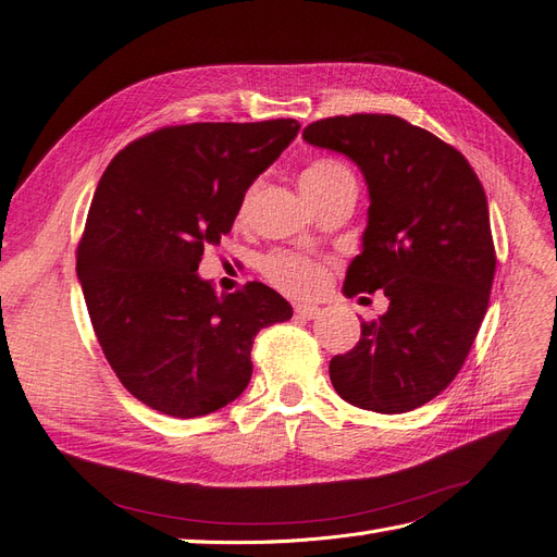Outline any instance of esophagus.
<instances>
[{
	"instance_id": "esophagus-1",
	"label": "esophagus",
	"mask_w": 557,
	"mask_h": 557,
	"mask_svg": "<svg viewBox=\"0 0 557 557\" xmlns=\"http://www.w3.org/2000/svg\"><path fill=\"white\" fill-rule=\"evenodd\" d=\"M295 313L301 320H311V318H315L320 313V309L315 305H295Z\"/></svg>"
}]
</instances>
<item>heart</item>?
<instances>
[{
    "instance_id": "b5f03b06",
    "label": "heart",
    "mask_w": 557,
    "mask_h": 557,
    "mask_svg": "<svg viewBox=\"0 0 557 557\" xmlns=\"http://www.w3.org/2000/svg\"><path fill=\"white\" fill-rule=\"evenodd\" d=\"M342 178H352L350 172L344 164L332 162V160H318L309 164L305 172L299 176V188L301 190H315V188H325V185L342 181ZM248 201V199H246ZM246 201L242 211L246 209ZM262 272L264 276L272 281L276 288L288 295L297 297H307L318 293L325 283V269L320 262L305 258V256H295V252H274L262 262Z\"/></svg>"
}]
</instances>
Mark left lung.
Here are the masks:
<instances>
[{
  "label": "left lung",
  "instance_id": "left-lung-1",
  "mask_svg": "<svg viewBox=\"0 0 557 557\" xmlns=\"http://www.w3.org/2000/svg\"><path fill=\"white\" fill-rule=\"evenodd\" d=\"M307 144L358 164L369 193L360 256L344 295L383 290L391 307L334 356L330 379L352 407L407 413L458 376L491 299L487 199L460 150L397 115L325 117Z\"/></svg>",
  "mask_w": 557,
  "mask_h": 557
}]
</instances>
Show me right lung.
<instances>
[{
  "label": "right lung",
  "instance_id": "add662e5",
  "mask_svg": "<svg viewBox=\"0 0 557 557\" xmlns=\"http://www.w3.org/2000/svg\"><path fill=\"white\" fill-rule=\"evenodd\" d=\"M297 132L293 117L164 127L107 166L76 274L111 369L146 407L174 418L223 409L250 381L256 334L293 318L269 285L218 295L197 269Z\"/></svg>",
  "mask_w": 557,
  "mask_h": 557
}]
</instances>
